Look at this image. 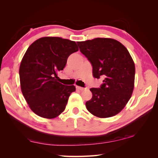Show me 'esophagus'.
I'll return each mask as SVG.
<instances>
[{"instance_id": "34e87169", "label": "esophagus", "mask_w": 158, "mask_h": 158, "mask_svg": "<svg viewBox=\"0 0 158 158\" xmlns=\"http://www.w3.org/2000/svg\"><path fill=\"white\" fill-rule=\"evenodd\" d=\"M76 88H77V89L81 90V91H82V90H84V89H85L84 88H82V87H79V86H77Z\"/></svg>"}]
</instances>
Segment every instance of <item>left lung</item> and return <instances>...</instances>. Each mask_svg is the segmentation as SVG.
Listing matches in <instances>:
<instances>
[{"instance_id":"left-lung-1","label":"left lung","mask_w":158,"mask_h":158,"mask_svg":"<svg viewBox=\"0 0 158 158\" xmlns=\"http://www.w3.org/2000/svg\"><path fill=\"white\" fill-rule=\"evenodd\" d=\"M77 43L92 64L93 76L104 78L100 88L90 89L92 98L85 102L87 109L100 118L117 115L129 101L135 86V66L129 52L113 39L96 38Z\"/></svg>"}]
</instances>
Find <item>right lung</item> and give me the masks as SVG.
<instances>
[{"instance_id": "add662e5", "label": "right lung", "mask_w": 158, "mask_h": 158, "mask_svg": "<svg viewBox=\"0 0 158 158\" xmlns=\"http://www.w3.org/2000/svg\"><path fill=\"white\" fill-rule=\"evenodd\" d=\"M78 50L75 41L52 36L40 38L29 46L20 64V85L29 107L37 115L53 119L64 110L76 89L59 83L58 73Z\"/></svg>"}]
</instances>
